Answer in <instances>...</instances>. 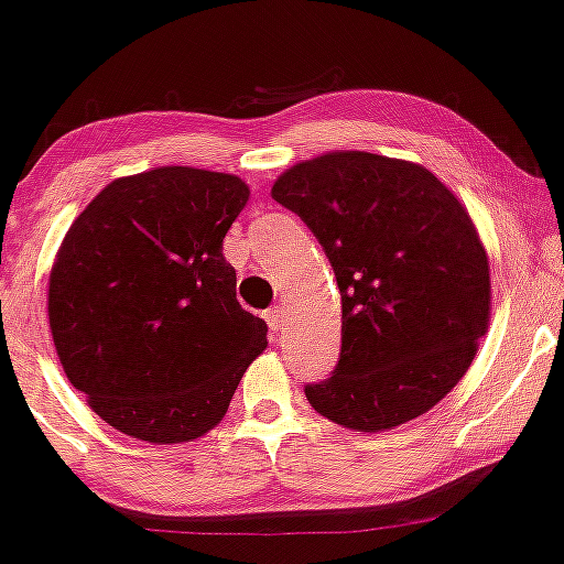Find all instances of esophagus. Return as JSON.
<instances>
[{"label":"esophagus","mask_w":564,"mask_h":564,"mask_svg":"<svg viewBox=\"0 0 564 564\" xmlns=\"http://www.w3.org/2000/svg\"><path fill=\"white\" fill-rule=\"evenodd\" d=\"M264 321H268L270 330H281L283 323H286V312H283L281 304H275V307H270L264 312Z\"/></svg>","instance_id":"obj_1"}]
</instances>
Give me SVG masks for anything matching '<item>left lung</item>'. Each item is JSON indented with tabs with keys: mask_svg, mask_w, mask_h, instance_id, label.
Returning <instances> with one entry per match:
<instances>
[{
	"mask_svg": "<svg viewBox=\"0 0 564 564\" xmlns=\"http://www.w3.org/2000/svg\"><path fill=\"white\" fill-rule=\"evenodd\" d=\"M317 236L341 294V359L312 410L378 433L433 410L476 359L491 268L470 213L429 167L336 149L270 188Z\"/></svg>",
	"mask_w": 564,
	"mask_h": 564,
	"instance_id": "8db88e82",
	"label": "left lung"
}]
</instances>
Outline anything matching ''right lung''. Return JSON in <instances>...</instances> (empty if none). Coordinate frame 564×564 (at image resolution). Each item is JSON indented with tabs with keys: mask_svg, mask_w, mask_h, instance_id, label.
<instances>
[{
	"mask_svg": "<svg viewBox=\"0 0 564 564\" xmlns=\"http://www.w3.org/2000/svg\"><path fill=\"white\" fill-rule=\"evenodd\" d=\"M247 199L239 175L165 165L107 183L67 228L46 294L54 349L115 431L205 436L268 347L223 257Z\"/></svg>",
	"mask_w": 564,
	"mask_h": 564,
	"instance_id": "obj_1",
	"label": "right lung"
}]
</instances>
